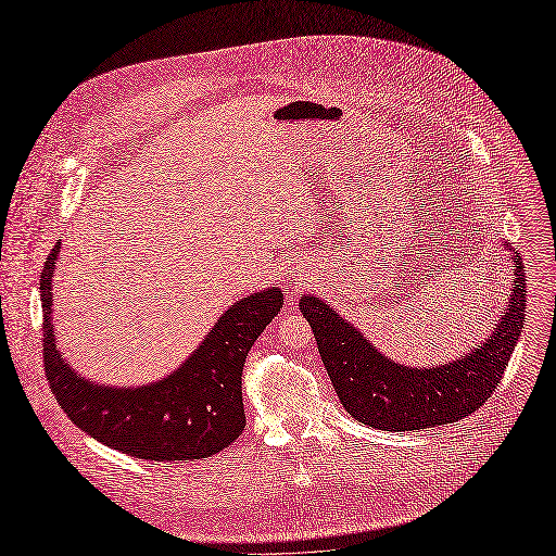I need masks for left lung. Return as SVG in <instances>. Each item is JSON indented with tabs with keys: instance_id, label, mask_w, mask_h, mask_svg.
I'll return each instance as SVG.
<instances>
[{
	"instance_id": "obj_1",
	"label": "left lung",
	"mask_w": 556,
	"mask_h": 556,
	"mask_svg": "<svg viewBox=\"0 0 556 556\" xmlns=\"http://www.w3.org/2000/svg\"><path fill=\"white\" fill-rule=\"evenodd\" d=\"M515 290L496 331L470 355L435 368H408L384 359L364 336L325 301L304 296L319 357L343 408L362 425L382 431H413L447 425L476 413L496 392L525 327L527 278L515 252Z\"/></svg>"
}]
</instances>
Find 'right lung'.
Segmentation results:
<instances>
[{"label": "right lung", "mask_w": 556, "mask_h": 556, "mask_svg": "<svg viewBox=\"0 0 556 556\" xmlns=\"http://www.w3.org/2000/svg\"><path fill=\"white\" fill-rule=\"evenodd\" d=\"M60 245L41 271L43 366L50 390L62 410L99 443L150 462L206 459L239 439L245 427L241 376L250 348L280 313L278 290L257 292L231 306L206 341L178 371L157 384L97 387L74 374L55 348L53 268Z\"/></svg>", "instance_id": "right-lung-1"}]
</instances>
